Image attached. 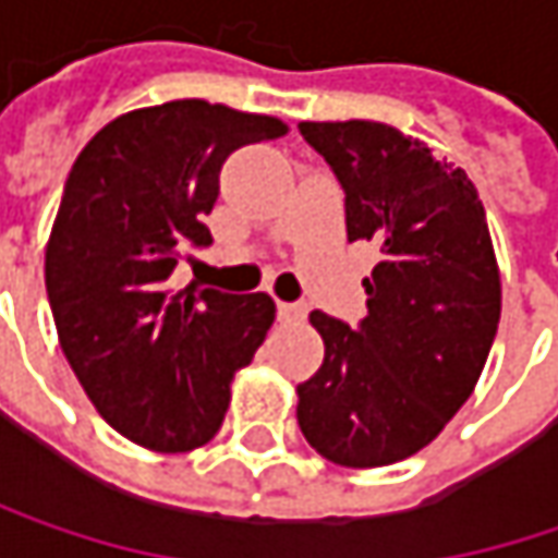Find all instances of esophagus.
<instances>
[{
    "mask_svg": "<svg viewBox=\"0 0 558 558\" xmlns=\"http://www.w3.org/2000/svg\"><path fill=\"white\" fill-rule=\"evenodd\" d=\"M278 315L280 322H296V318L306 315V306L303 303H278Z\"/></svg>",
    "mask_w": 558,
    "mask_h": 558,
    "instance_id": "34e87169",
    "label": "esophagus"
}]
</instances>
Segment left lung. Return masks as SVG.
Wrapping results in <instances>:
<instances>
[{"mask_svg": "<svg viewBox=\"0 0 558 558\" xmlns=\"http://www.w3.org/2000/svg\"><path fill=\"white\" fill-rule=\"evenodd\" d=\"M300 132L344 189L347 240H378L381 262L356 328L310 315L325 360L296 385V420L322 458L385 468L433 442L486 366L502 312L486 211L464 170L385 122Z\"/></svg>", "mask_w": 558, "mask_h": 558, "instance_id": "8db88e82", "label": "left lung"}]
</instances>
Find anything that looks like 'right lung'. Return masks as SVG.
I'll return each instance as SVG.
<instances>
[{
  "mask_svg": "<svg viewBox=\"0 0 558 558\" xmlns=\"http://www.w3.org/2000/svg\"><path fill=\"white\" fill-rule=\"evenodd\" d=\"M280 135L275 116L170 100L107 122L72 163L47 243L50 310L90 404L129 442H211L275 322L268 293L173 290L170 275L185 248L211 246L223 160Z\"/></svg>",
  "mask_w": 558,
  "mask_h": 558,
  "instance_id": "right-lung-1",
  "label": "right lung"
}]
</instances>
